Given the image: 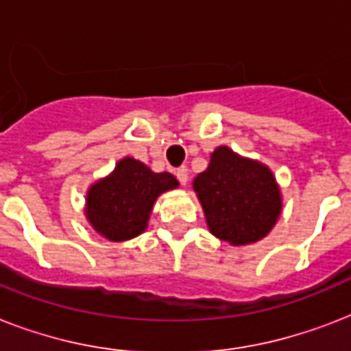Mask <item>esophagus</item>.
Returning <instances> with one entry per match:
<instances>
[{
  "instance_id": "34e87169",
  "label": "esophagus",
  "mask_w": 351,
  "mask_h": 351,
  "mask_svg": "<svg viewBox=\"0 0 351 351\" xmlns=\"http://www.w3.org/2000/svg\"><path fill=\"white\" fill-rule=\"evenodd\" d=\"M176 178H178V182H180L182 186H186L187 184V178H189V173H187V167H178L176 169Z\"/></svg>"
}]
</instances>
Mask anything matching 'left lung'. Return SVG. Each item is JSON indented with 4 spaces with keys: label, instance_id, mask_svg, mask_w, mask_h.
Instances as JSON below:
<instances>
[{
    "label": "left lung",
    "instance_id": "1",
    "mask_svg": "<svg viewBox=\"0 0 351 351\" xmlns=\"http://www.w3.org/2000/svg\"><path fill=\"white\" fill-rule=\"evenodd\" d=\"M209 231L231 245L264 239L282 211L280 189L267 165L220 145L193 180Z\"/></svg>",
    "mask_w": 351,
    "mask_h": 351
}]
</instances>
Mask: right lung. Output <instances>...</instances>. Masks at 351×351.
Wrapping results in <instances>:
<instances>
[{"mask_svg": "<svg viewBox=\"0 0 351 351\" xmlns=\"http://www.w3.org/2000/svg\"><path fill=\"white\" fill-rule=\"evenodd\" d=\"M175 187L178 180L171 173H154L140 160L125 156L111 175L89 187L85 217L107 240L134 239L147 228L156 198Z\"/></svg>", "mask_w": 351, "mask_h": 351, "instance_id": "1", "label": "right lung"}]
</instances>
